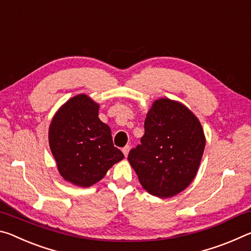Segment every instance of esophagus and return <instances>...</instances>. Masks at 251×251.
<instances>
[{"label":"esophagus","instance_id":"34e87169","mask_svg":"<svg viewBox=\"0 0 251 251\" xmlns=\"http://www.w3.org/2000/svg\"><path fill=\"white\" fill-rule=\"evenodd\" d=\"M130 148H131L130 146H126L125 148H122V152H123V154H125V157H128Z\"/></svg>","mask_w":251,"mask_h":251}]
</instances>
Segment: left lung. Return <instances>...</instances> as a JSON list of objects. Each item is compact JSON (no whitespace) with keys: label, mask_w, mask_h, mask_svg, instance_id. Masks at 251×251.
I'll return each instance as SVG.
<instances>
[{"label":"left lung","mask_w":251,"mask_h":251,"mask_svg":"<svg viewBox=\"0 0 251 251\" xmlns=\"http://www.w3.org/2000/svg\"><path fill=\"white\" fill-rule=\"evenodd\" d=\"M140 142L129 152L131 167L149 194L169 198L195 179L206 138L198 118L186 105L162 98L148 111Z\"/></svg>","instance_id":"1"}]
</instances>
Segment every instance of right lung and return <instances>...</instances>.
I'll return each instance as SVG.
<instances>
[{
    "instance_id": "right-lung-1",
    "label": "right lung",
    "mask_w": 251,
    "mask_h": 251,
    "mask_svg": "<svg viewBox=\"0 0 251 251\" xmlns=\"http://www.w3.org/2000/svg\"><path fill=\"white\" fill-rule=\"evenodd\" d=\"M99 104L77 94L57 110L49 129V145L60 175L75 186L88 188L125 158L113 146L108 125L99 119Z\"/></svg>"
}]
</instances>
